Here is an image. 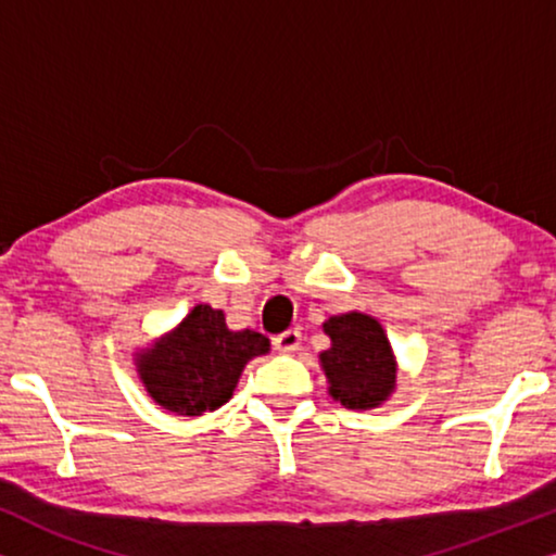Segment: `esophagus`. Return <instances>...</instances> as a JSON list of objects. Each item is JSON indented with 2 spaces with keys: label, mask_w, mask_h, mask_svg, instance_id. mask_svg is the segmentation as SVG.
Returning a JSON list of instances; mask_svg holds the SVG:
<instances>
[{
  "label": "esophagus",
  "mask_w": 556,
  "mask_h": 556,
  "mask_svg": "<svg viewBox=\"0 0 556 556\" xmlns=\"http://www.w3.org/2000/svg\"><path fill=\"white\" fill-rule=\"evenodd\" d=\"M273 346H276V352L280 354H293L295 349L301 346V331L288 329L283 333H278V337H273Z\"/></svg>",
  "instance_id": "obj_1"
}]
</instances>
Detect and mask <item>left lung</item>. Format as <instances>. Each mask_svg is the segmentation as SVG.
<instances>
[{
    "label": "left lung",
    "instance_id": "left-lung-1",
    "mask_svg": "<svg viewBox=\"0 0 556 556\" xmlns=\"http://www.w3.org/2000/svg\"><path fill=\"white\" fill-rule=\"evenodd\" d=\"M331 349L321 354L331 397L349 409H371L390 397L397 364L377 318L367 314L331 316L324 324Z\"/></svg>",
    "mask_w": 556,
    "mask_h": 556
}]
</instances>
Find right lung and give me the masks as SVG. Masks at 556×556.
<instances>
[{
	"label": "right lung",
	"instance_id": "add662e5",
	"mask_svg": "<svg viewBox=\"0 0 556 556\" xmlns=\"http://www.w3.org/2000/svg\"><path fill=\"white\" fill-rule=\"evenodd\" d=\"M270 349L257 331L227 329L223 311L200 303L169 337L141 354L147 392L177 415H202L232 397L240 371Z\"/></svg>",
	"mask_w": 556,
	"mask_h": 556
}]
</instances>
